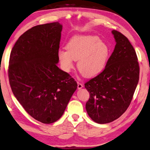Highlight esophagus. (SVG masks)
<instances>
[{
	"mask_svg": "<svg viewBox=\"0 0 150 150\" xmlns=\"http://www.w3.org/2000/svg\"><path fill=\"white\" fill-rule=\"evenodd\" d=\"M83 87V84L81 83H79V82H77V88H78V89L80 90V89H81Z\"/></svg>",
	"mask_w": 150,
	"mask_h": 150,
	"instance_id": "1",
	"label": "esophagus"
}]
</instances>
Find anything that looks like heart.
Listing matches in <instances>:
<instances>
[{"instance_id":"1","label":"heart","mask_w":150,"mask_h":150,"mask_svg":"<svg viewBox=\"0 0 150 150\" xmlns=\"http://www.w3.org/2000/svg\"><path fill=\"white\" fill-rule=\"evenodd\" d=\"M58 58L62 69L69 72L78 60L77 67L86 77L100 73L106 66L110 48L96 36H75L67 44V49L58 51Z\"/></svg>"}]
</instances>
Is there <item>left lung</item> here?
<instances>
[{
  "label": "left lung",
  "instance_id": "left-lung-1",
  "mask_svg": "<svg viewBox=\"0 0 150 150\" xmlns=\"http://www.w3.org/2000/svg\"><path fill=\"white\" fill-rule=\"evenodd\" d=\"M115 48L101 73L84 84L90 98L88 116L98 124L113 122L129 106L139 80L140 68L133 47L124 35L112 31Z\"/></svg>",
  "mask_w": 150,
  "mask_h": 150
}]
</instances>
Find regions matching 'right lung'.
Returning a JSON list of instances; mask_svg holds the SVG:
<instances>
[{
    "instance_id": "1",
    "label": "right lung",
    "mask_w": 150,
    "mask_h": 150,
    "mask_svg": "<svg viewBox=\"0 0 150 150\" xmlns=\"http://www.w3.org/2000/svg\"><path fill=\"white\" fill-rule=\"evenodd\" d=\"M62 25L35 26L17 40L11 51L9 82L25 110L43 124L63 115L77 88L74 79L57 67Z\"/></svg>"
}]
</instances>
